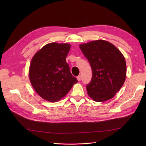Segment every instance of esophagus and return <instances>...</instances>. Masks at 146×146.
<instances>
[{
    "label": "esophagus",
    "mask_w": 146,
    "mask_h": 146,
    "mask_svg": "<svg viewBox=\"0 0 146 146\" xmlns=\"http://www.w3.org/2000/svg\"><path fill=\"white\" fill-rule=\"evenodd\" d=\"M81 79H82V78H81V76H77V80H78V82L81 81Z\"/></svg>",
    "instance_id": "esophagus-1"
}]
</instances>
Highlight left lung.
Segmentation results:
<instances>
[{
  "label": "left lung",
  "instance_id": "obj_1",
  "mask_svg": "<svg viewBox=\"0 0 146 146\" xmlns=\"http://www.w3.org/2000/svg\"><path fill=\"white\" fill-rule=\"evenodd\" d=\"M92 70L91 82L86 85L88 95L95 102L113 98L126 78L125 58L111 43L97 40L80 45Z\"/></svg>",
  "mask_w": 146,
  "mask_h": 146
}]
</instances>
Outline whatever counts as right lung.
Masks as SVG:
<instances>
[{"instance_id": "1", "label": "right lung", "mask_w": 146, "mask_h": 146, "mask_svg": "<svg viewBox=\"0 0 146 146\" xmlns=\"http://www.w3.org/2000/svg\"><path fill=\"white\" fill-rule=\"evenodd\" d=\"M70 47L67 43H49L32 58L29 71L30 82L37 94L46 100L59 101L78 82L66 62Z\"/></svg>"}]
</instances>
